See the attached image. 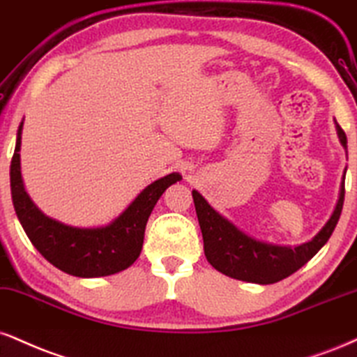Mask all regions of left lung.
<instances>
[{
  "mask_svg": "<svg viewBox=\"0 0 357 357\" xmlns=\"http://www.w3.org/2000/svg\"><path fill=\"white\" fill-rule=\"evenodd\" d=\"M336 131L342 148L347 151L346 132L337 123ZM192 199L203 233L204 255L209 264L220 273L239 281L273 284L303 268L328 243L341 216L342 203H344V184L341 186L336 208L328 222L321 227L314 238L299 246H279L251 238L218 213L196 190H192Z\"/></svg>",
  "mask_w": 357,
  "mask_h": 357,
  "instance_id": "1",
  "label": "left lung"
}]
</instances>
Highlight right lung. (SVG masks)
Wrapping results in <instances>:
<instances>
[{
    "label": "right lung",
    "instance_id": "right-lung-1",
    "mask_svg": "<svg viewBox=\"0 0 357 357\" xmlns=\"http://www.w3.org/2000/svg\"><path fill=\"white\" fill-rule=\"evenodd\" d=\"M21 132H16L15 154L11 160L10 181L16 216L33 246L54 268L76 278H101L124 271L139 257L149 214L171 184L181 181L179 173L148 184L124 211L109 225L76 227L56 221L33 203L24 190L21 176Z\"/></svg>",
    "mask_w": 357,
    "mask_h": 357
}]
</instances>
